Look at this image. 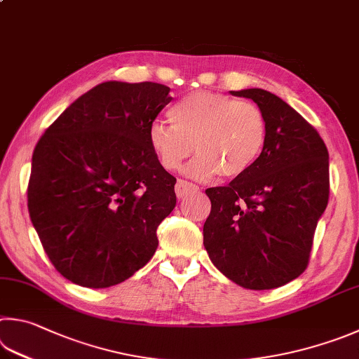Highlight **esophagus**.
Returning <instances> with one entry per match:
<instances>
[{"mask_svg":"<svg viewBox=\"0 0 359 359\" xmlns=\"http://www.w3.org/2000/svg\"><path fill=\"white\" fill-rule=\"evenodd\" d=\"M194 190H198V187H196V185H193L191 182L179 180L177 184H175V194H177V198H179V199L188 196V194H190V193H191V191H194Z\"/></svg>","mask_w":359,"mask_h":359,"instance_id":"obj_1","label":"esophagus"}]
</instances>
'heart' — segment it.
<instances>
[{"label": "heart", "instance_id": "heart-1", "mask_svg": "<svg viewBox=\"0 0 359 359\" xmlns=\"http://www.w3.org/2000/svg\"><path fill=\"white\" fill-rule=\"evenodd\" d=\"M172 126L155 122L149 146L166 171H177L193 149L199 155L187 166L193 179L219 174L233 179L256 165L264 152L269 122L262 108L231 95L196 90L169 109Z\"/></svg>", "mask_w": 359, "mask_h": 359}]
</instances>
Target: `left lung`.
Masks as SVG:
<instances>
[{
    "label": "left lung",
    "mask_w": 359,
    "mask_h": 359,
    "mask_svg": "<svg viewBox=\"0 0 359 359\" xmlns=\"http://www.w3.org/2000/svg\"><path fill=\"white\" fill-rule=\"evenodd\" d=\"M262 108L265 149L250 171L207 188L204 246L213 265L251 290L276 289L309 264L317 221L330 198L328 149L317 130L269 90H231Z\"/></svg>",
    "instance_id": "1"
}]
</instances>
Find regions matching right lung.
Segmentation results:
<instances>
[{
    "label": "right lung",
    "instance_id": "add662e5",
    "mask_svg": "<svg viewBox=\"0 0 359 359\" xmlns=\"http://www.w3.org/2000/svg\"><path fill=\"white\" fill-rule=\"evenodd\" d=\"M165 84L107 81L76 99L32 154L28 210L50 262L74 284L103 289L152 259L175 207V177L149 128L172 97Z\"/></svg>",
    "mask_w": 359,
    "mask_h": 359
}]
</instances>
